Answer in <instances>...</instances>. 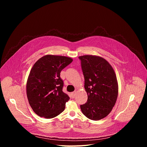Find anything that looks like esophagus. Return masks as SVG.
Returning <instances> with one entry per match:
<instances>
[{
    "label": "esophagus",
    "mask_w": 147,
    "mask_h": 147,
    "mask_svg": "<svg viewBox=\"0 0 147 147\" xmlns=\"http://www.w3.org/2000/svg\"><path fill=\"white\" fill-rule=\"evenodd\" d=\"M71 94L72 98H74V97H75V95H76V91H74V92H71Z\"/></svg>",
    "instance_id": "esophagus-1"
}]
</instances>
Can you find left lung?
<instances>
[{"mask_svg":"<svg viewBox=\"0 0 147 147\" xmlns=\"http://www.w3.org/2000/svg\"><path fill=\"white\" fill-rule=\"evenodd\" d=\"M84 76L87 102L80 105L82 113L93 120L107 116L112 111L118 95V83L109 62L95 55L79 56Z\"/></svg>","mask_w":147,"mask_h":147,"instance_id":"left-lung-1","label":"left lung"}]
</instances>
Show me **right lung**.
I'll return each instance as SVG.
<instances>
[{
  "instance_id": "obj_1",
  "label": "right lung",
  "mask_w": 147,
  "mask_h": 147,
  "mask_svg": "<svg viewBox=\"0 0 147 147\" xmlns=\"http://www.w3.org/2000/svg\"><path fill=\"white\" fill-rule=\"evenodd\" d=\"M70 57L47 55L32 66L26 85L27 96L33 111L39 116L53 118L65 109L70 98L63 92L61 71L72 62Z\"/></svg>"
}]
</instances>
